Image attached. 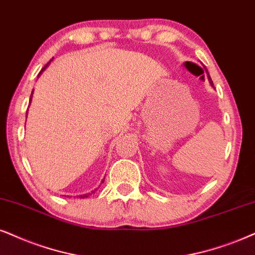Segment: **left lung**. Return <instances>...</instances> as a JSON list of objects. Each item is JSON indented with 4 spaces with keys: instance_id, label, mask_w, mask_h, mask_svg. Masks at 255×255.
Segmentation results:
<instances>
[{
    "instance_id": "1",
    "label": "left lung",
    "mask_w": 255,
    "mask_h": 255,
    "mask_svg": "<svg viewBox=\"0 0 255 255\" xmlns=\"http://www.w3.org/2000/svg\"><path fill=\"white\" fill-rule=\"evenodd\" d=\"M208 79H209V82H211V85H212V86H213V82H212V80H211V77H209V76H208Z\"/></svg>"
}]
</instances>
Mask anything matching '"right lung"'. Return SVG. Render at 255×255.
<instances>
[{
    "label": "right lung",
    "mask_w": 255,
    "mask_h": 255,
    "mask_svg": "<svg viewBox=\"0 0 255 255\" xmlns=\"http://www.w3.org/2000/svg\"><path fill=\"white\" fill-rule=\"evenodd\" d=\"M51 60H53V59H51ZM51 60H50V61H51ZM49 63H50V62H48V63L46 64V67H47V66H48V64H49ZM46 67H44V68L41 70V72H40V74H41L42 72H43V70H44V69H46ZM40 74H38V75H40ZM31 94H33V93H31ZM30 100H31V95H30ZM87 196H88V195H87V194H85V195H81V198H87Z\"/></svg>",
    "instance_id": "obj_1"
}]
</instances>
